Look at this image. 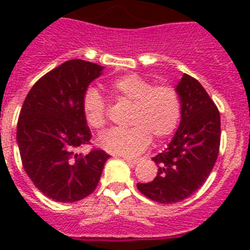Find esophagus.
I'll list each match as a JSON object with an SVG mask.
<instances>
[{
    "label": "esophagus",
    "instance_id": "obj_1",
    "mask_svg": "<svg viewBox=\"0 0 250 250\" xmlns=\"http://www.w3.org/2000/svg\"><path fill=\"white\" fill-rule=\"evenodd\" d=\"M124 160L126 161L127 164L130 165H135L139 163V159H131V158H124Z\"/></svg>",
    "mask_w": 250,
    "mask_h": 250
}]
</instances>
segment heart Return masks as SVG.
Here are the masks:
<instances>
[{
    "instance_id": "1",
    "label": "heart",
    "mask_w": 250,
    "mask_h": 250,
    "mask_svg": "<svg viewBox=\"0 0 250 250\" xmlns=\"http://www.w3.org/2000/svg\"><path fill=\"white\" fill-rule=\"evenodd\" d=\"M116 100L131 104L127 129H110L103 132L98 144L115 155L135 156L149 146L151 136L156 141L173 135L183 112L182 96L171 85H154L138 74L115 79L109 85ZM83 114L87 126L99 130L107 120V105L95 87H87L83 96Z\"/></svg>"
}]
</instances>
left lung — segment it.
Instances as JSON below:
<instances>
[{"mask_svg": "<svg viewBox=\"0 0 250 250\" xmlns=\"http://www.w3.org/2000/svg\"><path fill=\"white\" fill-rule=\"evenodd\" d=\"M176 90L182 96L179 129L167 149L152 160L158 174L138 183L140 193L154 202L171 204L195 193L211 173L220 146V114L199 81L184 74Z\"/></svg>", "mask_w": 250, "mask_h": 250, "instance_id": "8db88e82", "label": "left lung"}]
</instances>
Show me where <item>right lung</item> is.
Listing matches in <instances>:
<instances>
[{
    "mask_svg": "<svg viewBox=\"0 0 250 250\" xmlns=\"http://www.w3.org/2000/svg\"><path fill=\"white\" fill-rule=\"evenodd\" d=\"M103 68L83 60L66 61L36 81L20 111L17 144L23 169L35 187L56 202L90 195L110 156L101 149L76 152L91 139L83 114V92Z\"/></svg>",
    "mask_w": 250,
    "mask_h": 250,
    "instance_id": "right-lung-1",
    "label": "right lung"
}]
</instances>
